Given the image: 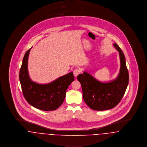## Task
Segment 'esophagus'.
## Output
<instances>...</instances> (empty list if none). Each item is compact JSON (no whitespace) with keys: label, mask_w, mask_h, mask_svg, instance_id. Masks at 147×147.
I'll list each match as a JSON object with an SVG mask.
<instances>
[{"label":"esophagus","mask_w":147,"mask_h":147,"mask_svg":"<svg viewBox=\"0 0 147 147\" xmlns=\"http://www.w3.org/2000/svg\"><path fill=\"white\" fill-rule=\"evenodd\" d=\"M80 73H81V71L78 69H74V70L73 71V74L75 77H77Z\"/></svg>","instance_id":"obj_1"}]
</instances>
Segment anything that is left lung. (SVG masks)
<instances>
[{
    "instance_id": "8db88e82",
    "label": "left lung",
    "mask_w": 147,
    "mask_h": 147,
    "mask_svg": "<svg viewBox=\"0 0 147 147\" xmlns=\"http://www.w3.org/2000/svg\"><path fill=\"white\" fill-rule=\"evenodd\" d=\"M119 52L121 67L118 77L112 81L101 82L84 71L77 80L81 83L83 98L86 104L94 111H105L115 107L123 98L129 84V76L122 51L114 43Z\"/></svg>"
}]
</instances>
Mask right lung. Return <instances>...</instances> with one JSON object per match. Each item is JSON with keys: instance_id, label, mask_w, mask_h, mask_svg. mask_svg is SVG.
<instances>
[{"instance_id": "1", "label": "right lung", "mask_w": 147, "mask_h": 147, "mask_svg": "<svg viewBox=\"0 0 147 147\" xmlns=\"http://www.w3.org/2000/svg\"><path fill=\"white\" fill-rule=\"evenodd\" d=\"M31 49L25 54L19 74L24 96L30 105L36 109L44 111L56 110L63 103L66 91L74 80L73 72L48 84H42L32 81L28 70V56Z\"/></svg>"}]
</instances>
